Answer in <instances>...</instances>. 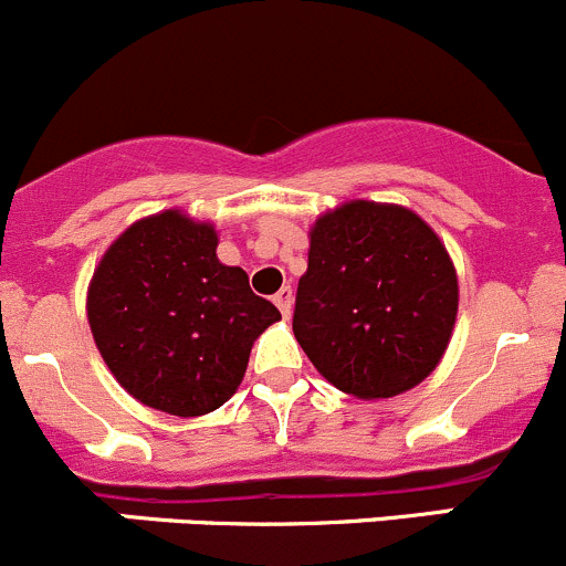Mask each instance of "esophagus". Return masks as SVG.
<instances>
[{"label":"esophagus","mask_w":566,"mask_h":566,"mask_svg":"<svg viewBox=\"0 0 566 566\" xmlns=\"http://www.w3.org/2000/svg\"><path fill=\"white\" fill-rule=\"evenodd\" d=\"M273 304L279 306V312H282L284 317H290V310H293V290L290 287H282L276 295H273Z\"/></svg>","instance_id":"obj_1"}]
</instances>
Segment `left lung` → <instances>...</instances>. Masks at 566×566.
Listing matches in <instances>:
<instances>
[{
    "instance_id": "8db88e82",
    "label": "left lung",
    "mask_w": 566,
    "mask_h": 566,
    "mask_svg": "<svg viewBox=\"0 0 566 566\" xmlns=\"http://www.w3.org/2000/svg\"><path fill=\"white\" fill-rule=\"evenodd\" d=\"M454 317V265L419 216L358 199L317 219L293 331L328 384L358 399L413 389L441 361Z\"/></svg>"
}]
</instances>
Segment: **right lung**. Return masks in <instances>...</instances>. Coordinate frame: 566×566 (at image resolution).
<instances>
[{
  "instance_id": "add662e5",
  "label": "right lung",
  "mask_w": 566,
  "mask_h": 566,
  "mask_svg": "<svg viewBox=\"0 0 566 566\" xmlns=\"http://www.w3.org/2000/svg\"><path fill=\"white\" fill-rule=\"evenodd\" d=\"M210 224L177 210L136 221L101 260L87 317L106 367L139 402L172 416L221 408L241 386L256 336L282 319L221 265Z\"/></svg>"
}]
</instances>
